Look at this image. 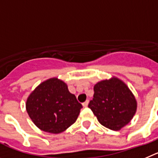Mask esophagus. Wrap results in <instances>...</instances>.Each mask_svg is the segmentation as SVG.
<instances>
[{
  "label": "esophagus",
  "mask_w": 158,
  "mask_h": 158,
  "mask_svg": "<svg viewBox=\"0 0 158 158\" xmlns=\"http://www.w3.org/2000/svg\"><path fill=\"white\" fill-rule=\"evenodd\" d=\"M88 104H89V101L86 100V102H83V103H82V106H83V107H84V108L87 107V106H88Z\"/></svg>",
  "instance_id": "esophagus-1"
}]
</instances>
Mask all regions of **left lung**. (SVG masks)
Wrapping results in <instances>:
<instances>
[{
	"label": "left lung",
	"mask_w": 158,
	"mask_h": 158,
	"mask_svg": "<svg viewBox=\"0 0 158 158\" xmlns=\"http://www.w3.org/2000/svg\"><path fill=\"white\" fill-rule=\"evenodd\" d=\"M94 91L88 107L101 124L119 131L130 123L137 110V102L125 82L113 76L97 82Z\"/></svg>",
	"instance_id": "8db88e82"
}]
</instances>
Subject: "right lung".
<instances>
[{
	"instance_id": "obj_1",
	"label": "right lung",
	"mask_w": 158,
	"mask_h": 158,
	"mask_svg": "<svg viewBox=\"0 0 158 158\" xmlns=\"http://www.w3.org/2000/svg\"><path fill=\"white\" fill-rule=\"evenodd\" d=\"M82 108L68 85L57 78L41 82L26 102L27 112L34 123L52 134H60L73 124Z\"/></svg>"
}]
</instances>
